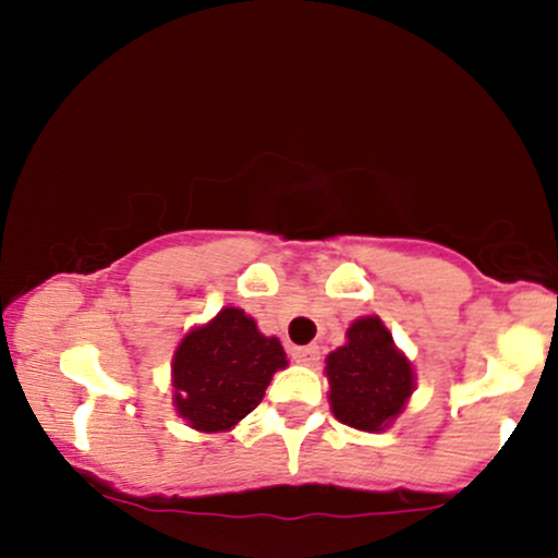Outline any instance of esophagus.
<instances>
[{
  "instance_id": "1",
  "label": "esophagus",
  "mask_w": 558,
  "mask_h": 558,
  "mask_svg": "<svg viewBox=\"0 0 558 558\" xmlns=\"http://www.w3.org/2000/svg\"><path fill=\"white\" fill-rule=\"evenodd\" d=\"M318 345H294L291 348V359L294 362H302V364H313L318 362Z\"/></svg>"
}]
</instances>
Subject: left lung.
<instances>
[{"instance_id": "8db88e82", "label": "left lung", "mask_w": 558, "mask_h": 558, "mask_svg": "<svg viewBox=\"0 0 558 558\" xmlns=\"http://www.w3.org/2000/svg\"><path fill=\"white\" fill-rule=\"evenodd\" d=\"M345 337V345L326 356L331 413L359 432H384L413 393V364L378 315L353 320Z\"/></svg>"}]
</instances>
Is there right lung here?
Returning a JSON list of instances; mask_svg holds the SVG:
<instances>
[{"label": "right lung", "instance_id": "add662e5", "mask_svg": "<svg viewBox=\"0 0 558 558\" xmlns=\"http://www.w3.org/2000/svg\"><path fill=\"white\" fill-rule=\"evenodd\" d=\"M278 337H264L240 307H223L180 340L172 356L174 410L196 432H229L286 367Z\"/></svg>", "mask_w": 558, "mask_h": 558}]
</instances>
